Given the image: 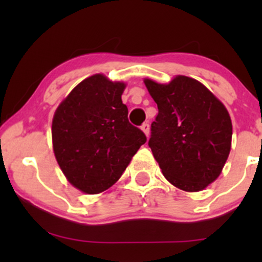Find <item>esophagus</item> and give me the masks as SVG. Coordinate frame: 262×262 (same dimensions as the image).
<instances>
[{
    "mask_svg": "<svg viewBox=\"0 0 262 262\" xmlns=\"http://www.w3.org/2000/svg\"><path fill=\"white\" fill-rule=\"evenodd\" d=\"M141 130L144 132V134L146 135V137H148L149 135V133H150V125H149V123H144L143 125H141Z\"/></svg>",
    "mask_w": 262,
    "mask_h": 262,
    "instance_id": "obj_1",
    "label": "esophagus"
}]
</instances>
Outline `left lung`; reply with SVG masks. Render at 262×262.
Returning <instances> with one entry per match:
<instances>
[{"label": "left lung", "instance_id": "1", "mask_svg": "<svg viewBox=\"0 0 262 262\" xmlns=\"http://www.w3.org/2000/svg\"><path fill=\"white\" fill-rule=\"evenodd\" d=\"M144 83L158 104L149 146L162 173L183 191L204 189L221 175L230 152L233 127L227 108L191 77Z\"/></svg>", "mask_w": 262, "mask_h": 262}]
</instances>
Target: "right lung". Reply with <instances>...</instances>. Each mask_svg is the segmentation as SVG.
Returning a JSON list of instances; mask_svg holds the SVG:
<instances>
[{
  "label": "right lung",
  "mask_w": 262,
  "mask_h": 262,
  "mask_svg": "<svg viewBox=\"0 0 262 262\" xmlns=\"http://www.w3.org/2000/svg\"><path fill=\"white\" fill-rule=\"evenodd\" d=\"M124 89V82L92 75L69 93L54 114L56 161L68 181L85 193L113 186L146 141L145 134L128 121L122 102Z\"/></svg>",
  "instance_id": "right-lung-1"
}]
</instances>
